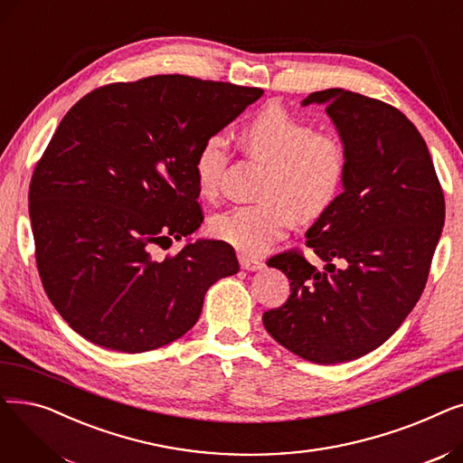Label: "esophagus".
Returning <instances> with one entry per match:
<instances>
[{
  "instance_id": "34e87169",
  "label": "esophagus",
  "mask_w": 463,
  "mask_h": 463,
  "mask_svg": "<svg viewBox=\"0 0 463 463\" xmlns=\"http://www.w3.org/2000/svg\"><path fill=\"white\" fill-rule=\"evenodd\" d=\"M238 260H240V266L248 272H255V270H260L262 269V262L257 260V259H251L248 255H238Z\"/></svg>"
}]
</instances>
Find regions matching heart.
Here are the masks:
<instances>
[{
	"label": "heart",
	"instance_id": "1",
	"mask_svg": "<svg viewBox=\"0 0 463 463\" xmlns=\"http://www.w3.org/2000/svg\"><path fill=\"white\" fill-rule=\"evenodd\" d=\"M251 157L266 163L259 193L264 199L234 206L210 222L212 234L234 250L259 255L269 250L300 219L323 215L337 199L347 173L342 142L315 133L279 105L253 114L240 129ZM227 163V140L208 135L193 157V175L206 197L217 193Z\"/></svg>",
	"mask_w": 463,
	"mask_h": 463
}]
</instances>
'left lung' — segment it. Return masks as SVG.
<instances>
[{
    "instance_id": "1",
    "label": "left lung",
    "mask_w": 463,
    "mask_h": 463,
    "mask_svg": "<svg viewBox=\"0 0 463 463\" xmlns=\"http://www.w3.org/2000/svg\"><path fill=\"white\" fill-rule=\"evenodd\" d=\"M325 105L347 156L344 193L319 215L300 253L269 266L290 297L262 313L279 345L315 364L360 358L383 345L419 302L445 225V197L419 129L394 107L342 88L302 101Z\"/></svg>"
}]
</instances>
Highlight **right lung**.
I'll return each instance as SVG.
<instances>
[{"mask_svg":"<svg viewBox=\"0 0 463 463\" xmlns=\"http://www.w3.org/2000/svg\"><path fill=\"white\" fill-rule=\"evenodd\" d=\"M264 91L184 75L97 88L72 107L30 184L37 269L63 321L88 342L144 353L199 321L206 290L240 270L222 240L154 246L203 223L193 157Z\"/></svg>","mask_w":463,"mask_h":463,"instance_id":"right-lung-1","label":"right lung"}]
</instances>
